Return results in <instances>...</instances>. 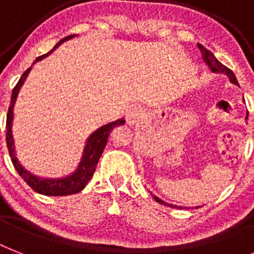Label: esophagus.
Listing matches in <instances>:
<instances>
[{
    "mask_svg": "<svg viewBox=\"0 0 254 254\" xmlns=\"http://www.w3.org/2000/svg\"><path fill=\"white\" fill-rule=\"evenodd\" d=\"M141 108L137 105H131L127 112V121L129 125H135L138 123L139 117H141Z\"/></svg>",
    "mask_w": 254,
    "mask_h": 254,
    "instance_id": "esophagus-1",
    "label": "esophagus"
}]
</instances>
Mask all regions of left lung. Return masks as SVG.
Wrapping results in <instances>:
<instances>
[{"label": "left lung", "instance_id": "obj_1", "mask_svg": "<svg viewBox=\"0 0 254 254\" xmlns=\"http://www.w3.org/2000/svg\"><path fill=\"white\" fill-rule=\"evenodd\" d=\"M197 47H199V50H200L201 58H203V62H204L205 64L208 65V68L211 69L213 73H224V75H227V76H228L229 81H231L232 84L239 85L236 76H235V73H233L232 71L228 68V67H225L224 64H221L220 62L217 61L216 58H215V55H213V54L211 53L209 50L205 49L204 46L197 45ZM245 120H248V113H247V117H245ZM151 196L154 197V200L158 201L159 204L169 205V207H173V208H181V209L187 208V207H183V205H175V204H170V203H166V201L162 200V199H159L158 196H155V195H153V193H151ZM189 208H191V207H189ZM196 208H199V207H196Z\"/></svg>", "mask_w": 254, "mask_h": 254}]
</instances>
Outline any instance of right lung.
<instances>
[{
	"mask_svg": "<svg viewBox=\"0 0 254 254\" xmlns=\"http://www.w3.org/2000/svg\"><path fill=\"white\" fill-rule=\"evenodd\" d=\"M75 37H76V34L63 38L62 41L58 42L57 45H55V47H54L50 53L45 54V55H42V57H38L37 59L34 61L33 65L35 64L37 62L43 61L45 58L49 57L50 54H53L54 50H57L62 43H64L65 41H69V39H72V38ZM33 65L23 72V75L21 76V79H19V81L17 83V85L14 87L13 93H11L10 107L9 111H7V119H6V143H7V149H9L10 158H11V162H13L14 167L17 170V173L19 174V177H22V179H23L35 192L42 193V195H47V196H65V195H73V193L80 192L81 190L87 186L88 182L91 181V178L93 177V173H95L100 157H101L104 149L107 146L108 138H109V135H111L112 130H113V127L124 125V124H125V120L119 119L116 120V121H112V123L105 124L103 127H100L99 129H96V130L88 137L87 141H85L80 162H79L77 167L75 169V171H72L69 175H65V177L62 178H43L38 177V175H35V174L33 173H30L29 170L22 166L21 162H19L17 158L15 145H14L13 138V120L14 105H15V101H17L18 93H19L22 85H23L25 80L27 79V76H29V73L30 71H31V68H33Z\"/></svg>",
	"mask_w": 254,
	"mask_h": 254,
	"instance_id": "add662e5",
	"label": "right lung"
}]
</instances>
